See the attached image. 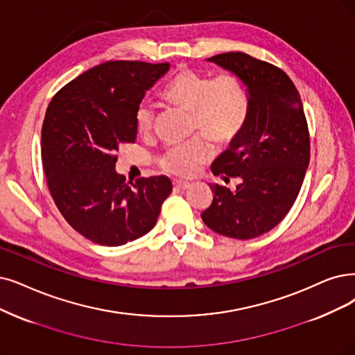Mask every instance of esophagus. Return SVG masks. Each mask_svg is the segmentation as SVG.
<instances>
[{
    "instance_id": "obj_1",
    "label": "esophagus",
    "mask_w": 355,
    "mask_h": 355,
    "mask_svg": "<svg viewBox=\"0 0 355 355\" xmlns=\"http://www.w3.org/2000/svg\"><path fill=\"white\" fill-rule=\"evenodd\" d=\"M173 185L178 189H188L189 188V182H183V180H173Z\"/></svg>"
}]
</instances>
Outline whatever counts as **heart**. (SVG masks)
<instances>
[{"mask_svg": "<svg viewBox=\"0 0 355 355\" xmlns=\"http://www.w3.org/2000/svg\"><path fill=\"white\" fill-rule=\"evenodd\" d=\"M164 101L178 109L192 113V130L202 132L216 144L234 139L246 123L250 94L245 83L234 76L212 77L211 74L183 68L167 81L162 90ZM154 109L148 103L139 105L135 125L139 134L153 130ZM211 150L202 138L170 148L162 159V167L168 173L191 176L198 166L205 163Z\"/></svg>", "mask_w": 355, "mask_h": 355, "instance_id": "b5f03b06", "label": "heart"}]
</instances>
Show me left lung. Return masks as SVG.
<instances>
[{
	"label": "left lung",
	"instance_id": "obj_1",
	"mask_svg": "<svg viewBox=\"0 0 355 355\" xmlns=\"http://www.w3.org/2000/svg\"><path fill=\"white\" fill-rule=\"evenodd\" d=\"M240 78L250 107L240 134L211 166L229 189L211 185L202 221L218 234L248 240L272 230L291 209L310 160V141L299 92L284 71L243 52L207 60Z\"/></svg>",
	"mask_w": 355,
	"mask_h": 355
}]
</instances>
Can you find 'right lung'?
I'll list each match as a JSON object with an SVG mask.
<instances>
[{"mask_svg":"<svg viewBox=\"0 0 355 355\" xmlns=\"http://www.w3.org/2000/svg\"><path fill=\"white\" fill-rule=\"evenodd\" d=\"M166 64L109 61L90 68L51 101L42 126V163L53 201L81 236L121 246L147 234L172 192L167 176L128 187L116 151L137 139L135 113L168 71Z\"/></svg>","mask_w":355,"mask_h":355,"instance_id":"obj_1","label":"right lung"}]
</instances>
